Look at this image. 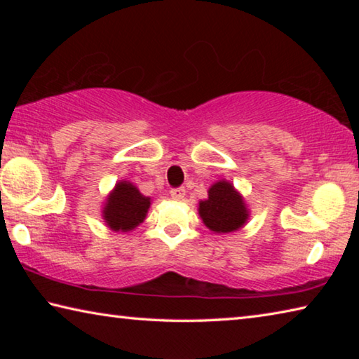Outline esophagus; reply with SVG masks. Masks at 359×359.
<instances>
[{"instance_id":"1","label":"esophagus","mask_w":359,"mask_h":359,"mask_svg":"<svg viewBox=\"0 0 359 359\" xmlns=\"http://www.w3.org/2000/svg\"><path fill=\"white\" fill-rule=\"evenodd\" d=\"M171 198L172 199H182L185 196V190L182 187H177V188H171Z\"/></svg>"}]
</instances>
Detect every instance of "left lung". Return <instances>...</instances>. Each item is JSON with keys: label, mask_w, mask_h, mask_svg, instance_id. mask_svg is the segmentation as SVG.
Here are the masks:
<instances>
[{"label": "left lung", "mask_w": 359, "mask_h": 359, "mask_svg": "<svg viewBox=\"0 0 359 359\" xmlns=\"http://www.w3.org/2000/svg\"><path fill=\"white\" fill-rule=\"evenodd\" d=\"M199 215L209 229L215 233H231L244 226L247 222L245 204L226 180L210 187L209 198L199 203Z\"/></svg>", "instance_id": "1"}]
</instances>
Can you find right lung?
Segmentation results:
<instances>
[{"label":"right lung","mask_w":359,"mask_h":359,"mask_svg":"<svg viewBox=\"0 0 359 359\" xmlns=\"http://www.w3.org/2000/svg\"><path fill=\"white\" fill-rule=\"evenodd\" d=\"M150 208V198L139 193L130 182H118L107 198L104 220L114 231H131L144 222Z\"/></svg>","instance_id":"1"}]
</instances>
